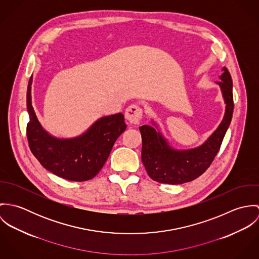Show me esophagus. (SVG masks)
Segmentation results:
<instances>
[{"mask_svg": "<svg viewBox=\"0 0 259 259\" xmlns=\"http://www.w3.org/2000/svg\"><path fill=\"white\" fill-rule=\"evenodd\" d=\"M125 119L132 124H139L143 117V110L137 105H131L124 112Z\"/></svg>", "mask_w": 259, "mask_h": 259, "instance_id": "34e87169", "label": "esophagus"}]
</instances>
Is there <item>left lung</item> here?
Wrapping results in <instances>:
<instances>
[{"label": "left lung", "instance_id": "8db88e82", "mask_svg": "<svg viewBox=\"0 0 259 259\" xmlns=\"http://www.w3.org/2000/svg\"><path fill=\"white\" fill-rule=\"evenodd\" d=\"M217 83L222 89L225 103V113L221 124L207 141L200 147L186 150L170 148L159 131L153 126L142 125L143 148L142 160L149 178L160 184L182 185L191 182L201 176L211 164L218 154L225 133L230 124L233 113L232 79L224 67Z\"/></svg>", "mask_w": 259, "mask_h": 259}]
</instances>
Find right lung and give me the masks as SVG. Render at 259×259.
I'll use <instances>...</instances> for the list:
<instances>
[{
  "label": "right lung",
  "mask_w": 259,
  "mask_h": 259,
  "mask_svg": "<svg viewBox=\"0 0 259 259\" xmlns=\"http://www.w3.org/2000/svg\"><path fill=\"white\" fill-rule=\"evenodd\" d=\"M30 77L27 91V110L30 121L27 138L31 151L39 163L56 176L72 182L95 178L106 163L116 139L125 131L121 112L97 120L84 134L74 139H57L47 133L32 106Z\"/></svg>",
  "instance_id": "obj_1"
}]
</instances>
